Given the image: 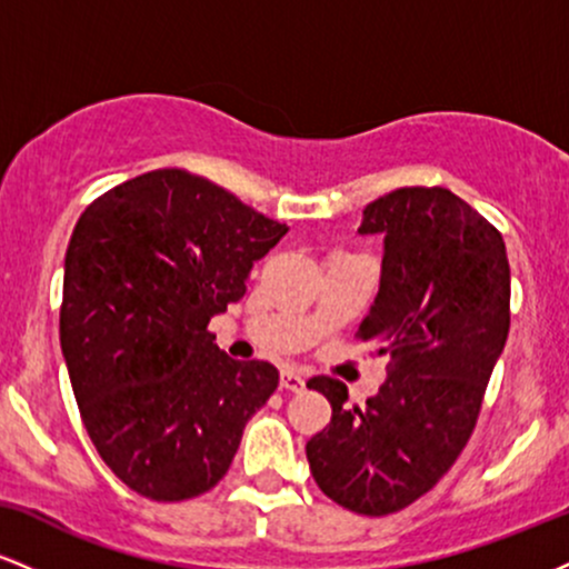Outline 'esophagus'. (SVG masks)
Segmentation results:
<instances>
[{
    "label": "esophagus",
    "instance_id": "34e87169",
    "mask_svg": "<svg viewBox=\"0 0 569 569\" xmlns=\"http://www.w3.org/2000/svg\"><path fill=\"white\" fill-rule=\"evenodd\" d=\"M280 388L299 393V390H305V377L293 369H280Z\"/></svg>",
    "mask_w": 569,
    "mask_h": 569
}]
</instances>
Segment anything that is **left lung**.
<instances>
[{"label":"left lung","instance_id":"obj_1","mask_svg":"<svg viewBox=\"0 0 569 569\" xmlns=\"http://www.w3.org/2000/svg\"><path fill=\"white\" fill-rule=\"evenodd\" d=\"M361 234H385L382 278L358 339L390 356L367 407L312 377L331 422L307 441L326 498L388 516L436 487L471 439L511 326V267L502 234L443 187H401L363 208Z\"/></svg>","mask_w":569,"mask_h":569}]
</instances>
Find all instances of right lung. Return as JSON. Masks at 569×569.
<instances>
[{
  "label": "right lung",
  "instance_id": "1",
  "mask_svg": "<svg viewBox=\"0 0 569 569\" xmlns=\"http://www.w3.org/2000/svg\"><path fill=\"white\" fill-rule=\"evenodd\" d=\"M286 230L181 168L122 181L77 221L61 350L90 441L133 492L176 502L217 487L276 393L278 369L232 361L208 321Z\"/></svg>",
  "mask_w": 569,
  "mask_h": 569
}]
</instances>
